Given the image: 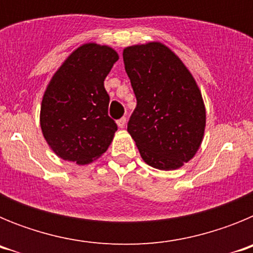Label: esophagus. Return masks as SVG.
<instances>
[{"mask_svg": "<svg viewBox=\"0 0 253 253\" xmlns=\"http://www.w3.org/2000/svg\"><path fill=\"white\" fill-rule=\"evenodd\" d=\"M125 123H126V119H125V118H122V119H119L118 122H116V124H118L119 128H124Z\"/></svg>", "mask_w": 253, "mask_h": 253, "instance_id": "1", "label": "esophagus"}]
</instances>
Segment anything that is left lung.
I'll return each instance as SVG.
<instances>
[{
    "mask_svg": "<svg viewBox=\"0 0 253 253\" xmlns=\"http://www.w3.org/2000/svg\"><path fill=\"white\" fill-rule=\"evenodd\" d=\"M123 59L137 97L128 133L140 157L157 169H180L199 151L207 125L195 78L160 42L126 46Z\"/></svg>",
    "mask_w": 253,
    "mask_h": 253,
    "instance_id": "1",
    "label": "left lung"
}]
</instances>
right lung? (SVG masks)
<instances>
[{"instance_id":"1","label":"right lung","mask_w":253,"mask_h":253,"mask_svg":"<svg viewBox=\"0 0 253 253\" xmlns=\"http://www.w3.org/2000/svg\"><path fill=\"white\" fill-rule=\"evenodd\" d=\"M119 59L97 43L78 46L50 78L40 105V128L58 157L80 166L100 158L118 129L107 115L106 76Z\"/></svg>"}]
</instances>
